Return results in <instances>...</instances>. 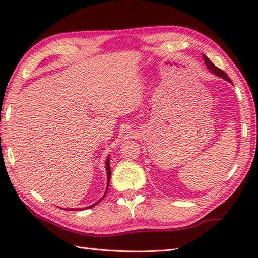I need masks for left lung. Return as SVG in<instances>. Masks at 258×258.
Returning <instances> with one entry per match:
<instances>
[{
    "label": "left lung",
    "instance_id": "8db88e82",
    "mask_svg": "<svg viewBox=\"0 0 258 258\" xmlns=\"http://www.w3.org/2000/svg\"><path fill=\"white\" fill-rule=\"evenodd\" d=\"M203 58H204V62H205V64H206V67L211 70V72H213L214 74H216V75H218V76H222L223 79H225V80H227V81H229L231 82V79L228 78V75L224 72V71H222L221 69H218L216 65H214L212 62H211V59L208 58L207 56H205V55H203Z\"/></svg>",
    "mask_w": 258,
    "mask_h": 258
}]
</instances>
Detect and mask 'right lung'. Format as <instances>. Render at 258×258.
Segmentation results:
<instances>
[{
  "instance_id": "obj_1",
  "label": "right lung",
  "mask_w": 258,
  "mask_h": 258,
  "mask_svg": "<svg viewBox=\"0 0 258 258\" xmlns=\"http://www.w3.org/2000/svg\"><path fill=\"white\" fill-rule=\"evenodd\" d=\"M106 172H107V188H106V191H107V189H108V185H109V178H111V166H109V158H107L106 160ZM106 191H105V194H104V197H105V195H106ZM100 202V201H98ZM97 202V203H98ZM97 203H95V204H97ZM95 204H93V205H91V206H89V207H93L94 206ZM87 207V208H89ZM70 211H73V208H70ZM75 211V210H74ZM80 211V210H79Z\"/></svg>"
}]
</instances>
